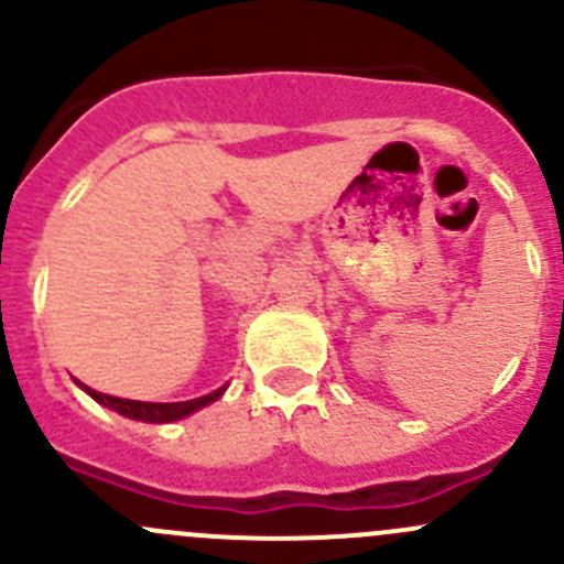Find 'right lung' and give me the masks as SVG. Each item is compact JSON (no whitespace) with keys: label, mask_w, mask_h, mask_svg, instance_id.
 <instances>
[{"label":"right lung","mask_w":564,"mask_h":564,"mask_svg":"<svg viewBox=\"0 0 564 564\" xmlns=\"http://www.w3.org/2000/svg\"><path fill=\"white\" fill-rule=\"evenodd\" d=\"M84 390H87L89 395L95 398V401L104 403V406L113 409V412L124 414V417H130V420H141V423H172V420L187 417V414H191V412H196V409L207 406V403H213L215 398L224 395V388H220V390L209 392V395L193 398V401H180V403H147V401H128V398L106 395V392H98V390L87 388V384H84Z\"/></svg>","instance_id":"right-lung-1"}]
</instances>
